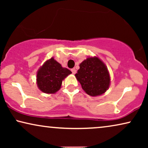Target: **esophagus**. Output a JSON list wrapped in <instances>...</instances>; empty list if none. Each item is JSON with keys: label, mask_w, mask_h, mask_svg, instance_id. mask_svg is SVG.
Masks as SVG:
<instances>
[{"label": "esophagus", "mask_w": 148, "mask_h": 148, "mask_svg": "<svg viewBox=\"0 0 148 148\" xmlns=\"http://www.w3.org/2000/svg\"><path fill=\"white\" fill-rule=\"evenodd\" d=\"M71 72H72L73 74H75L76 72H77V71H76L75 69H71Z\"/></svg>", "instance_id": "1"}]
</instances>
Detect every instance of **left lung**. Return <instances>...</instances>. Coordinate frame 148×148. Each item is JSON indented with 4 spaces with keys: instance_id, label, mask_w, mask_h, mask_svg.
<instances>
[{
    "instance_id": "1",
    "label": "left lung",
    "mask_w": 148,
    "mask_h": 148,
    "mask_svg": "<svg viewBox=\"0 0 148 148\" xmlns=\"http://www.w3.org/2000/svg\"><path fill=\"white\" fill-rule=\"evenodd\" d=\"M79 67L75 77L88 95L99 96L108 90L110 76L106 66L98 58H88Z\"/></svg>"
}]
</instances>
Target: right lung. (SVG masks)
Segmentation results:
<instances>
[{"instance_id":"right-lung-1","label":"right lung","mask_w":148,"mask_h":148,"mask_svg":"<svg viewBox=\"0 0 148 148\" xmlns=\"http://www.w3.org/2000/svg\"><path fill=\"white\" fill-rule=\"evenodd\" d=\"M71 71L62 67L53 58L46 61L37 74V84L42 92L54 94L59 90L62 82Z\"/></svg>"}]
</instances>
